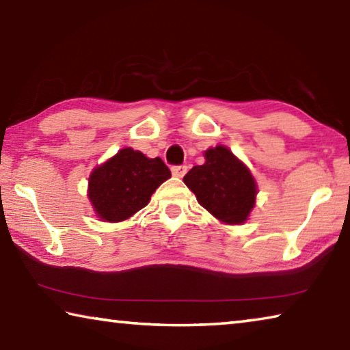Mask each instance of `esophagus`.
Wrapping results in <instances>:
<instances>
[{"mask_svg":"<svg viewBox=\"0 0 350 350\" xmlns=\"http://www.w3.org/2000/svg\"><path fill=\"white\" fill-rule=\"evenodd\" d=\"M171 173H173L174 177H183L187 174V167L185 165H179V167H173L171 168Z\"/></svg>","mask_w":350,"mask_h":350,"instance_id":"esophagus-1","label":"esophagus"}]
</instances>
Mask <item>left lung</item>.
<instances>
[{
	"instance_id": "1",
	"label": "left lung",
	"mask_w": 350,
	"mask_h": 350,
	"mask_svg": "<svg viewBox=\"0 0 350 350\" xmlns=\"http://www.w3.org/2000/svg\"><path fill=\"white\" fill-rule=\"evenodd\" d=\"M204 157V165L193 167L183 177L185 185L219 222H247L258 194V183L250 170L224 145L208 148Z\"/></svg>"
}]
</instances>
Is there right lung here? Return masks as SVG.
<instances>
[{
    "mask_svg": "<svg viewBox=\"0 0 350 350\" xmlns=\"http://www.w3.org/2000/svg\"><path fill=\"white\" fill-rule=\"evenodd\" d=\"M170 177L161 157L150 159L128 146L91 171L88 199L100 221L122 222L146 206Z\"/></svg>",
    "mask_w": 350,
    "mask_h": 350,
    "instance_id": "right-lung-1",
    "label": "right lung"
}]
</instances>
